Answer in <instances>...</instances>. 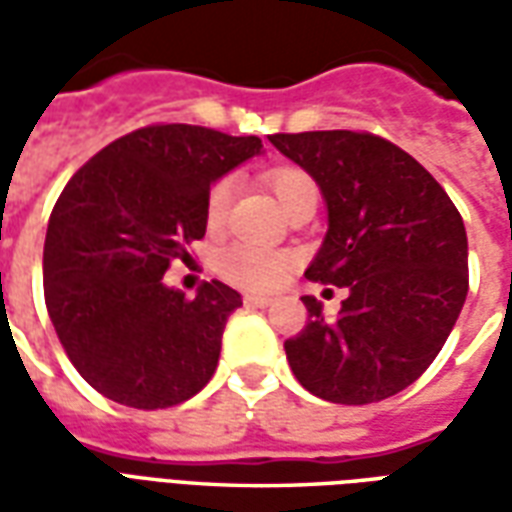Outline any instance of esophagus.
<instances>
[{"label":"esophagus","mask_w":512,"mask_h":512,"mask_svg":"<svg viewBox=\"0 0 512 512\" xmlns=\"http://www.w3.org/2000/svg\"><path fill=\"white\" fill-rule=\"evenodd\" d=\"M244 301L249 304V307H260V310L274 304V299H268V296H244Z\"/></svg>","instance_id":"esophagus-1"}]
</instances>
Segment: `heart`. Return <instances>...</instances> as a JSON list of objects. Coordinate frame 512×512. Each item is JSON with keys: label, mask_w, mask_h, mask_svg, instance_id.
Listing matches in <instances>:
<instances>
[{"label": "heart", "mask_w": 512, "mask_h": 512, "mask_svg": "<svg viewBox=\"0 0 512 512\" xmlns=\"http://www.w3.org/2000/svg\"><path fill=\"white\" fill-rule=\"evenodd\" d=\"M266 183L285 213L304 197H318L315 180L301 167H290V164L268 169ZM230 200H233V178L213 180V186L205 194V227L211 233H219L227 222ZM293 266H296V255L288 249H268L255 244L227 246L216 260V271L222 274V279L233 282L235 288L257 290V293L282 288Z\"/></svg>", "instance_id": "heart-1"}]
</instances>
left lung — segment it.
Here are the masks:
<instances>
[{
    "mask_svg": "<svg viewBox=\"0 0 512 512\" xmlns=\"http://www.w3.org/2000/svg\"><path fill=\"white\" fill-rule=\"evenodd\" d=\"M321 186L329 230L304 277L348 290L337 318L304 296L310 321L285 343L299 384L365 406L414 384L447 343L469 293L458 208L428 169L367 131L268 136Z\"/></svg>",
    "mask_w": 512,
    "mask_h": 512,
    "instance_id": "obj_1",
    "label": "left lung"
}]
</instances>
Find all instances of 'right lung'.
<instances>
[{
	"mask_svg": "<svg viewBox=\"0 0 512 512\" xmlns=\"http://www.w3.org/2000/svg\"><path fill=\"white\" fill-rule=\"evenodd\" d=\"M260 150L257 136L145 126L62 189L43 244L46 310L73 367L104 397L153 411L211 381L241 293L213 279L186 299L161 277L205 235L213 180Z\"/></svg>",
	"mask_w": 512,
	"mask_h": 512,
	"instance_id": "1",
	"label": "right lung"
}]
</instances>
